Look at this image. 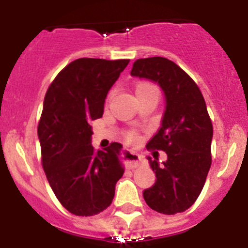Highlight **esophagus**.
Instances as JSON below:
<instances>
[{"label": "esophagus", "instance_id": "1", "mask_svg": "<svg viewBox=\"0 0 248 248\" xmlns=\"http://www.w3.org/2000/svg\"><path fill=\"white\" fill-rule=\"evenodd\" d=\"M129 157H130V160H129L128 165L130 169L137 168V166H139L140 164L143 163V157H141V155L137 154V153H134V151H130Z\"/></svg>", "mask_w": 248, "mask_h": 248}]
</instances>
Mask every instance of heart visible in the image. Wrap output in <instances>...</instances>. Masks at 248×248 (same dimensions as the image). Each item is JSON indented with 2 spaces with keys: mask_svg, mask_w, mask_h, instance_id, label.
I'll return each instance as SVG.
<instances>
[{
  "mask_svg": "<svg viewBox=\"0 0 248 248\" xmlns=\"http://www.w3.org/2000/svg\"><path fill=\"white\" fill-rule=\"evenodd\" d=\"M149 92H154V93L159 94V91H157L156 85H154L150 82H140L135 85V94L137 95H140L143 93H149ZM126 139L128 141H135L138 139V135L135 131H129L126 134Z\"/></svg>",
  "mask_w": 248,
  "mask_h": 248,
  "instance_id": "b5f03b06",
  "label": "heart"
}]
</instances>
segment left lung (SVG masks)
Listing matches in <instances>:
<instances>
[{"label": "left lung", "mask_w": 248, "mask_h": 248, "mask_svg": "<svg viewBox=\"0 0 248 248\" xmlns=\"http://www.w3.org/2000/svg\"><path fill=\"white\" fill-rule=\"evenodd\" d=\"M130 74L157 83L165 95L161 126L146 148L165 151L168 160L148 156L156 180L144 200L160 214L183 212L199 198L211 166L214 130L205 99L191 77L164 57L137 59Z\"/></svg>", "instance_id": "obj_1"}]
</instances>
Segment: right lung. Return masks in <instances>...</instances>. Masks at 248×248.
I'll return each mask as SVG.
<instances>
[{
  "mask_svg": "<svg viewBox=\"0 0 248 248\" xmlns=\"http://www.w3.org/2000/svg\"><path fill=\"white\" fill-rule=\"evenodd\" d=\"M128 63L129 59H76L59 72L46 93L38 123L43 170L59 202L77 216L107 209L124 174L122 144L95 150L91 122L102 118L107 94Z\"/></svg>",
  "mask_w": 248,
  "mask_h": 248,
  "instance_id": "right-lung-1",
  "label": "right lung"
}]
</instances>
